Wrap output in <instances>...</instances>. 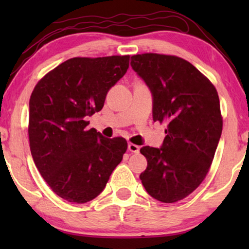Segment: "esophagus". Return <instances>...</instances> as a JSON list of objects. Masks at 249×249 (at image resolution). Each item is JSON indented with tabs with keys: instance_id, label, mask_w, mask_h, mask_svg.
Instances as JSON below:
<instances>
[{
	"instance_id": "1",
	"label": "esophagus",
	"mask_w": 249,
	"mask_h": 249,
	"mask_svg": "<svg viewBox=\"0 0 249 249\" xmlns=\"http://www.w3.org/2000/svg\"><path fill=\"white\" fill-rule=\"evenodd\" d=\"M139 149H141V147H139V146H137V145H135V144H128V151L129 152H131V153H139Z\"/></svg>"
}]
</instances>
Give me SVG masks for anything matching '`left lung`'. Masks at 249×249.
<instances>
[{"mask_svg": "<svg viewBox=\"0 0 249 249\" xmlns=\"http://www.w3.org/2000/svg\"><path fill=\"white\" fill-rule=\"evenodd\" d=\"M130 66L151 90L153 120L168 122L161 147L141 149L147 168L139 178L153 198L178 202L202 183L212 164L222 132L219 95L178 56L137 54Z\"/></svg>", "mask_w": 249, "mask_h": 249, "instance_id": "1", "label": "left lung"}]
</instances>
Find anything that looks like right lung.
<instances>
[{
  "mask_svg": "<svg viewBox=\"0 0 249 249\" xmlns=\"http://www.w3.org/2000/svg\"><path fill=\"white\" fill-rule=\"evenodd\" d=\"M129 68V55L73 57L46 74L29 101V142L36 168L51 189L70 203L100 195L127 142L88 128L107 91Z\"/></svg>",
  "mask_w": 249,
  "mask_h": 249,
  "instance_id": "obj_1",
  "label": "right lung"
}]
</instances>
